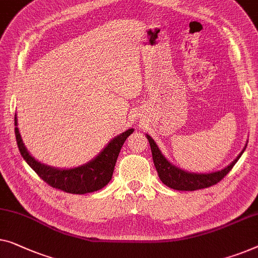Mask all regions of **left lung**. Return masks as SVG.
<instances>
[{
	"instance_id": "left-lung-1",
	"label": "left lung",
	"mask_w": 258,
	"mask_h": 258,
	"mask_svg": "<svg viewBox=\"0 0 258 258\" xmlns=\"http://www.w3.org/2000/svg\"><path fill=\"white\" fill-rule=\"evenodd\" d=\"M147 138L149 143H150L152 159H154V164L157 172H158L159 179L162 180L163 184L169 186L170 188L178 189V191H196V189L206 188L215 185L216 182H219L221 179H223V177L233 169V166L240 159V157L244 152L245 148H247V144H245L243 150L241 151V154L228 166H226L225 169L211 173H194L174 166L162 154L158 145L156 144V142L152 140L151 136L147 135Z\"/></svg>"
}]
</instances>
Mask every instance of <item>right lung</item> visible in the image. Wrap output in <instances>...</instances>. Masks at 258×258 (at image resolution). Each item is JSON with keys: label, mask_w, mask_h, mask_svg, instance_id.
I'll list each match as a JSON object with an SVG mask.
<instances>
[{"label": "right lung", "mask_w": 258, "mask_h": 258, "mask_svg": "<svg viewBox=\"0 0 258 258\" xmlns=\"http://www.w3.org/2000/svg\"><path fill=\"white\" fill-rule=\"evenodd\" d=\"M133 133L134 129H128L114 137L103 150L88 163L72 169H59L40 163L29 154L18 132L17 115H15V135L18 149L25 162L52 187L72 194H86L99 191L110 181L122 145Z\"/></svg>", "instance_id": "right-lung-1"}]
</instances>
